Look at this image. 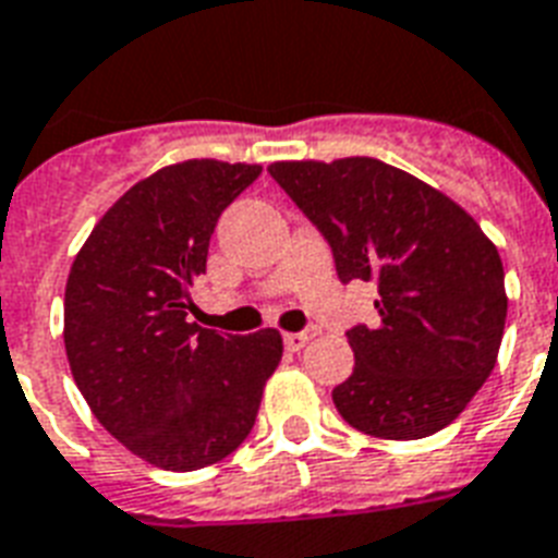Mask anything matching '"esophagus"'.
Segmentation results:
<instances>
[{"label":"esophagus","mask_w":558,"mask_h":558,"mask_svg":"<svg viewBox=\"0 0 558 558\" xmlns=\"http://www.w3.org/2000/svg\"><path fill=\"white\" fill-rule=\"evenodd\" d=\"M314 335H317V329H303V332H288L284 335V347H288V350H291V353H296V350H303L305 343L312 341Z\"/></svg>","instance_id":"obj_1"}]
</instances>
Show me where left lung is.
<instances>
[{
	"instance_id": "1",
	"label": "left lung",
	"mask_w": 558,
	"mask_h": 558,
	"mask_svg": "<svg viewBox=\"0 0 558 558\" xmlns=\"http://www.w3.org/2000/svg\"><path fill=\"white\" fill-rule=\"evenodd\" d=\"M332 250L341 282H376L379 324L353 326L335 409L374 438L453 423L492 376L506 326L497 246L464 208L379 158L267 167Z\"/></svg>"
}]
</instances>
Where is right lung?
<instances>
[{"label":"right lung","mask_w":558,"mask_h":558,"mask_svg":"<svg viewBox=\"0 0 558 558\" xmlns=\"http://www.w3.org/2000/svg\"><path fill=\"white\" fill-rule=\"evenodd\" d=\"M262 175L194 158L117 199L70 267L64 347L78 391L125 450L165 471H199L250 435L282 335L187 324L211 234Z\"/></svg>","instance_id":"right-lung-1"}]
</instances>
